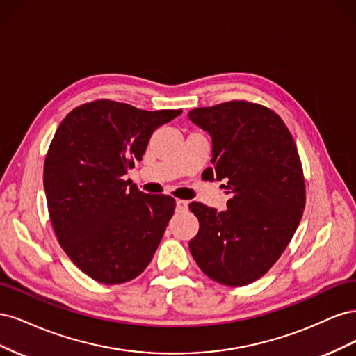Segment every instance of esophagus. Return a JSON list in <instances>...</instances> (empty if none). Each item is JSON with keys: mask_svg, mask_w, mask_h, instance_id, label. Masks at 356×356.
Masks as SVG:
<instances>
[{"mask_svg": "<svg viewBox=\"0 0 356 356\" xmlns=\"http://www.w3.org/2000/svg\"><path fill=\"white\" fill-rule=\"evenodd\" d=\"M177 209L181 211V212L187 211L188 209V202L187 200H182V199H178L177 200Z\"/></svg>", "mask_w": 356, "mask_h": 356, "instance_id": "obj_1", "label": "esophagus"}]
</instances>
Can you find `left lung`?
<instances>
[{"mask_svg": "<svg viewBox=\"0 0 356 356\" xmlns=\"http://www.w3.org/2000/svg\"><path fill=\"white\" fill-rule=\"evenodd\" d=\"M188 118L211 136L208 179L225 181L229 195L221 212L188 204L199 220L190 252L215 282L248 285L277 261L303 217L306 190L296 143L281 117L251 102L196 108Z\"/></svg>", "mask_w": 356, "mask_h": 356, "instance_id": "1", "label": "left lung"}]
</instances>
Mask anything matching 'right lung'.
I'll use <instances>...</instances> for the list:
<instances>
[{
    "label": "right lung",
    "mask_w": 356,
    "mask_h": 356,
    "mask_svg": "<svg viewBox=\"0 0 356 356\" xmlns=\"http://www.w3.org/2000/svg\"><path fill=\"white\" fill-rule=\"evenodd\" d=\"M181 113L102 99L77 106L58 127L44 161L50 221L63 251L95 281H132L152 261L175 199L145 195L123 177L156 129Z\"/></svg>",
    "instance_id": "right-lung-1"
}]
</instances>
